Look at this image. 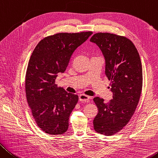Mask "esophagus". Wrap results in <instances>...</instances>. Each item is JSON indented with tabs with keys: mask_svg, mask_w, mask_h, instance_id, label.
Instances as JSON below:
<instances>
[{
	"mask_svg": "<svg viewBox=\"0 0 158 158\" xmlns=\"http://www.w3.org/2000/svg\"><path fill=\"white\" fill-rule=\"evenodd\" d=\"M79 100H80V102H88V101L89 100V97L87 96V95H85V94H81L79 96Z\"/></svg>",
	"mask_w": 158,
	"mask_h": 158,
	"instance_id": "1",
	"label": "esophagus"
}]
</instances>
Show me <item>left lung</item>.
Listing matches in <instances>:
<instances>
[{"mask_svg": "<svg viewBox=\"0 0 158 158\" xmlns=\"http://www.w3.org/2000/svg\"><path fill=\"white\" fill-rule=\"evenodd\" d=\"M90 41L104 56L105 73L113 92V99L107 103L102 98H94L98 113L93 125L97 132L111 136L127 125L137 106L143 85L141 61L133 43L125 36L97 33Z\"/></svg>", "mask_w": 158, "mask_h": 158, "instance_id": "8db88e82", "label": "left lung"}]
</instances>
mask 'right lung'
<instances>
[{
    "label": "right lung",
    "mask_w": 158,
    "mask_h": 158,
    "mask_svg": "<svg viewBox=\"0 0 158 158\" xmlns=\"http://www.w3.org/2000/svg\"><path fill=\"white\" fill-rule=\"evenodd\" d=\"M92 31L58 33L41 40L28 61L25 79L28 104L38 126L45 133L58 135L69 128L78 96L58 87L55 80L64 73L73 52Z\"/></svg>",
    "instance_id": "obj_1"
}]
</instances>
